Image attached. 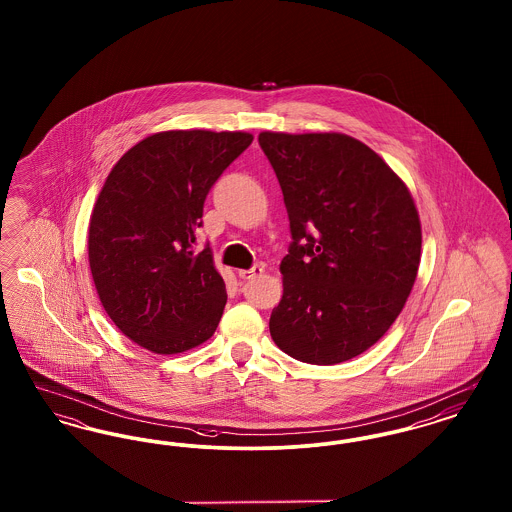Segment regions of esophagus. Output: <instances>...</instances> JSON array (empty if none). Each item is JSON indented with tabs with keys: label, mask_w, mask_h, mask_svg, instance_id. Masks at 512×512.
<instances>
[{
	"label": "esophagus",
	"mask_w": 512,
	"mask_h": 512,
	"mask_svg": "<svg viewBox=\"0 0 512 512\" xmlns=\"http://www.w3.org/2000/svg\"><path fill=\"white\" fill-rule=\"evenodd\" d=\"M265 272V267H261V265H255L253 268H247V270H238V276L242 278V280H251V278H257V276H261Z\"/></svg>",
	"instance_id": "34e87169"
}]
</instances>
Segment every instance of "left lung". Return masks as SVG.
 Wrapping results in <instances>:
<instances>
[{"label": "left lung", "instance_id": "left-lung-1", "mask_svg": "<svg viewBox=\"0 0 512 512\" xmlns=\"http://www.w3.org/2000/svg\"><path fill=\"white\" fill-rule=\"evenodd\" d=\"M292 245L270 336L293 359L338 365L372 347L403 311L420 265L413 195L363 142L340 134L261 132Z\"/></svg>", "mask_w": 512, "mask_h": 512}]
</instances>
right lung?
Here are the masks:
<instances>
[{"mask_svg": "<svg viewBox=\"0 0 512 512\" xmlns=\"http://www.w3.org/2000/svg\"><path fill=\"white\" fill-rule=\"evenodd\" d=\"M251 142L249 132H157L109 172L88 261L105 313L128 340L174 355L215 334L226 286L211 249L195 251V230L209 190Z\"/></svg>", "mask_w": 512, "mask_h": 512, "instance_id": "obj_1", "label": "right lung"}]
</instances>
